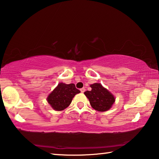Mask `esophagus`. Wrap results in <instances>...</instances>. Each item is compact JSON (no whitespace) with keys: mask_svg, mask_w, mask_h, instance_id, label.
Returning <instances> with one entry per match:
<instances>
[{"mask_svg":"<svg viewBox=\"0 0 159 159\" xmlns=\"http://www.w3.org/2000/svg\"><path fill=\"white\" fill-rule=\"evenodd\" d=\"M80 92H81V93H84L85 90V88H80Z\"/></svg>","mask_w":159,"mask_h":159,"instance_id":"esophagus-1","label":"esophagus"}]
</instances>
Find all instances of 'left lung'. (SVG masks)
I'll list each match as a JSON object with an SVG mask.
<instances>
[{
	"mask_svg": "<svg viewBox=\"0 0 159 159\" xmlns=\"http://www.w3.org/2000/svg\"><path fill=\"white\" fill-rule=\"evenodd\" d=\"M92 90L84 93L89 99L91 107L98 111H106L111 109L115 102V98L101 83L90 85Z\"/></svg>",
	"mask_w": 159,
	"mask_h": 159,
	"instance_id": "left-lung-1",
	"label": "left lung"
}]
</instances>
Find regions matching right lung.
<instances>
[{"instance_id":"obj_1","label":"right lung","mask_w":159,"mask_h":159,"mask_svg":"<svg viewBox=\"0 0 159 159\" xmlns=\"http://www.w3.org/2000/svg\"><path fill=\"white\" fill-rule=\"evenodd\" d=\"M79 93L80 91L76 88L74 83L66 84L60 83L48 95L47 101L53 109L62 111L69 106L74 97Z\"/></svg>"}]
</instances>
